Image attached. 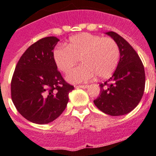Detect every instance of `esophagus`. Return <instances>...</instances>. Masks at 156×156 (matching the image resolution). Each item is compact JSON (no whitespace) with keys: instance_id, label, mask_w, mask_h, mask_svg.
I'll list each match as a JSON object with an SVG mask.
<instances>
[{"instance_id":"34e87169","label":"esophagus","mask_w":156,"mask_h":156,"mask_svg":"<svg viewBox=\"0 0 156 156\" xmlns=\"http://www.w3.org/2000/svg\"><path fill=\"white\" fill-rule=\"evenodd\" d=\"M88 87V85L87 84H84V85H76V88H87Z\"/></svg>"}]
</instances>
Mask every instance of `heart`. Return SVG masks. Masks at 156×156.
<instances>
[{
	"label": "heart",
	"mask_w": 156,
	"mask_h": 156,
	"mask_svg": "<svg viewBox=\"0 0 156 156\" xmlns=\"http://www.w3.org/2000/svg\"><path fill=\"white\" fill-rule=\"evenodd\" d=\"M119 48L111 37L90 33H80L69 38L67 46L59 45L54 49L53 59L64 73H69L79 62L83 64L69 73L71 83H81L92 79L108 78L116 69L119 60Z\"/></svg>",
	"instance_id": "obj_1"
}]
</instances>
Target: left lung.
<instances>
[{
	"label": "left lung",
	"instance_id": "1",
	"mask_svg": "<svg viewBox=\"0 0 156 156\" xmlns=\"http://www.w3.org/2000/svg\"><path fill=\"white\" fill-rule=\"evenodd\" d=\"M118 44L119 60L112 76L100 83V94L93 102L108 115L117 116L132 112L142 99L145 87L144 64L130 44L115 32H108Z\"/></svg>",
	"mask_w": 156,
	"mask_h": 156
}]
</instances>
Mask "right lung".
<instances>
[{"instance_id":"right-lung-1","label":"right lung","mask_w":156,"mask_h":156,"mask_svg":"<svg viewBox=\"0 0 156 156\" xmlns=\"http://www.w3.org/2000/svg\"><path fill=\"white\" fill-rule=\"evenodd\" d=\"M59 41L44 37L28 48L12 78V100L20 115L34 123L45 124L60 116L74 89L54 61L53 49Z\"/></svg>"}]
</instances>
